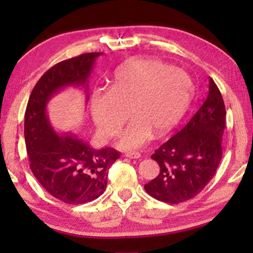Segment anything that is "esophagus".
Listing matches in <instances>:
<instances>
[{
    "mask_svg": "<svg viewBox=\"0 0 253 253\" xmlns=\"http://www.w3.org/2000/svg\"><path fill=\"white\" fill-rule=\"evenodd\" d=\"M126 155L130 159H139L141 157L140 153H138V152H127Z\"/></svg>",
    "mask_w": 253,
    "mask_h": 253,
    "instance_id": "esophagus-1",
    "label": "esophagus"
}]
</instances>
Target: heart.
Wrapping results in <instances>:
<instances>
[{"instance_id": "obj_1", "label": "heart", "mask_w": 253, "mask_h": 253, "mask_svg": "<svg viewBox=\"0 0 253 253\" xmlns=\"http://www.w3.org/2000/svg\"><path fill=\"white\" fill-rule=\"evenodd\" d=\"M193 94V84L184 71L158 58H137L117 68L109 89H95L91 95L92 119L103 137L121 131L117 147L139 150L157 134L167 132L178 122Z\"/></svg>"}]
</instances>
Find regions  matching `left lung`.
<instances>
[{
  "mask_svg": "<svg viewBox=\"0 0 253 253\" xmlns=\"http://www.w3.org/2000/svg\"><path fill=\"white\" fill-rule=\"evenodd\" d=\"M209 82V95L188 124L152 154L160 174L144 188L160 202L179 204L193 198L219 167L226 107L215 83L211 77Z\"/></svg>",
  "mask_w": 253,
  "mask_h": 253,
  "instance_id": "1",
  "label": "left lung"
}]
</instances>
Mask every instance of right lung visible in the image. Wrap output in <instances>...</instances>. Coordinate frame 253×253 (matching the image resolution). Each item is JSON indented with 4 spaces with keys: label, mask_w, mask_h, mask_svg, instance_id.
Segmentation results:
<instances>
[{
    "label": "right lung",
    "mask_w": 253,
    "mask_h": 253,
    "mask_svg": "<svg viewBox=\"0 0 253 253\" xmlns=\"http://www.w3.org/2000/svg\"><path fill=\"white\" fill-rule=\"evenodd\" d=\"M103 53H87L55 64L32 89L25 112L24 136L30 168L44 190L65 204L92 202L105 192L108 169L120 158L112 147L96 150L75 133L58 134L47 115L51 96L68 86H83L95 58Z\"/></svg>",
    "instance_id": "1"
}]
</instances>
